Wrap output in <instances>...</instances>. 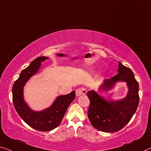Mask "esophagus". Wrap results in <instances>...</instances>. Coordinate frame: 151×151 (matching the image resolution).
<instances>
[{
  "instance_id": "1",
  "label": "esophagus",
  "mask_w": 151,
  "mask_h": 151,
  "mask_svg": "<svg viewBox=\"0 0 151 151\" xmlns=\"http://www.w3.org/2000/svg\"><path fill=\"white\" fill-rule=\"evenodd\" d=\"M87 90H86L85 88H77V89L76 90V96L78 97V96H80V95H85V94H87Z\"/></svg>"
}]
</instances>
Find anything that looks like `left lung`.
Instances as JSON below:
<instances>
[{
    "mask_svg": "<svg viewBox=\"0 0 151 151\" xmlns=\"http://www.w3.org/2000/svg\"><path fill=\"white\" fill-rule=\"evenodd\" d=\"M118 72L110 79L104 81L101 89H110L117 81H125L129 90L124 99L107 101L95 91L87 93L90 101L88 118L93 127L105 132H114L122 129L130 121L139 103V86L132 71L119 62Z\"/></svg>",
    "mask_w": 151,
    "mask_h": 151,
    "instance_id": "8db88e82",
    "label": "left lung"
}]
</instances>
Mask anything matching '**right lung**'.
<instances>
[{
  "label": "right lung",
  "instance_id": "add662e5",
  "mask_svg": "<svg viewBox=\"0 0 151 151\" xmlns=\"http://www.w3.org/2000/svg\"><path fill=\"white\" fill-rule=\"evenodd\" d=\"M47 58L45 56H40L33 60L29 66L21 72L12 88L13 102L17 112L30 127L42 132L56 128L60 124L68 106L75 98V91H73L69 94L59 96L51 107L42 111H33L29 108L23 100V86L31 76L37 73L41 62Z\"/></svg>",
  "mask_w": 151,
  "mask_h": 151
}]
</instances>
